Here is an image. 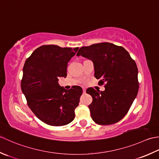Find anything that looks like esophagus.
<instances>
[{
	"mask_svg": "<svg viewBox=\"0 0 159 159\" xmlns=\"http://www.w3.org/2000/svg\"><path fill=\"white\" fill-rule=\"evenodd\" d=\"M83 93H86V89H83Z\"/></svg>",
	"mask_w": 159,
	"mask_h": 159,
	"instance_id": "34e87169",
	"label": "esophagus"
}]
</instances>
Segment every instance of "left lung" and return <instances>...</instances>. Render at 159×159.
<instances>
[{"label": "left lung", "mask_w": 159, "mask_h": 159, "mask_svg": "<svg viewBox=\"0 0 159 159\" xmlns=\"http://www.w3.org/2000/svg\"><path fill=\"white\" fill-rule=\"evenodd\" d=\"M77 56L91 60L95 76L104 85V91L93 88L86 93L93 98L89 106L96 124L111 125L124 117L137 95L138 69L135 61L124 47L110 43L94 44L80 48Z\"/></svg>", "instance_id": "left-lung-1"}]
</instances>
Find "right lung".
I'll use <instances>...</instances> for the list:
<instances>
[{
  "label": "right lung",
  "instance_id": "1",
  "mask_svg": "<svg viewBox=\"0 0 159 159\" xmlns=\"http://www.w3.org/2000/svg\"><path fill=\"white\" fill-rule=\"evenodd\" d=\"M78 48L43 45L25 61L22 91L31 111L48 125H64L75 118L82 89L74 86L66 90L57 81L58 77H66L68 62Z\"/></svg>",
  "mask_w": 159,
  "mask_h": 159
}]
</instances>
